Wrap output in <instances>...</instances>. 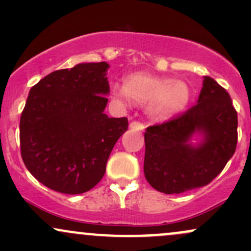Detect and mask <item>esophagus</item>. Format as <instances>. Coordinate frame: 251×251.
Segmentation results:
<instances>
[{
  "instance_id": "34e87169",
  "label": "esophagus",
  "mask_w": 251,
  "mask_h": 251,
  "mask_svg": "<svg viewBox=\"0 0 251 251\" xmlns=\"http://www.w3.org/2000/svg\"><path fill=\"white\" fill-rule=\"evenodd\" d=\"M129 128L134 129V131H143V129L145 128V126H144V124H142V123L132 122L131 124H129Z\"/></svg>"
}]
</instances>
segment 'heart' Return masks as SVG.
Returning <instances> with one entry per match:
<instances>
[{
    "instance_id": "obj_1",
    "label": "heart",
    "mask_w": 251,
    "mask_h": 251,
    "mask_svg": "<svg viewBox=\"0 0 251 251\" xmlns=\"http://www.w3.org/2000/svg\"><path fill=\"white\" fill-rule=\"evenodd\" d=\"M112 93L122 102L148 105L149 116L158 122L178 116L191 100V88L184 80L154 76L142 72L128 75L124 86L113 85Z\"/></svg>"
}]
</instances>
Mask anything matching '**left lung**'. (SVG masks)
<instances>
[{
  "label": "left lung",
  "instance_id": "1",
  "mask_svg": "<svg viewBox=\"0 0 251 251\" xmlns=\"http://www.w3.org/2000/svg\"><path fill=\"white\" fill-rule=\"evenodd\" d=\"M237 124L229 93L212 77L204 76L195 106L169 122L146 128V180L166 195L208 185L235 153ZM195 133L203 137L196 147L189 143Z\"/></svg>",
  "mask_w": 251,
  "mask_h": 251
}]
</instances>
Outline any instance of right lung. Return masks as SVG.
Returning a JSON list of instances; mask_svg holds the SVG:
<instances>
[{"label":"right lung","mask_w":251,"mask_h":251,"mask_svg":"<svg viewBox=\"0 0 251 251\" xmlns=\"http://www.w3.org/2000/svg\"><path fill=\"white\" fill-rule=\"evenodd\" d=\"M107 62L79 63L48 74L30 88L20 120L25 168L54 191L79 195L97 185L127 118L103 113Z\"/></svg>","instance_id":"obj_1"}]
</instances>
